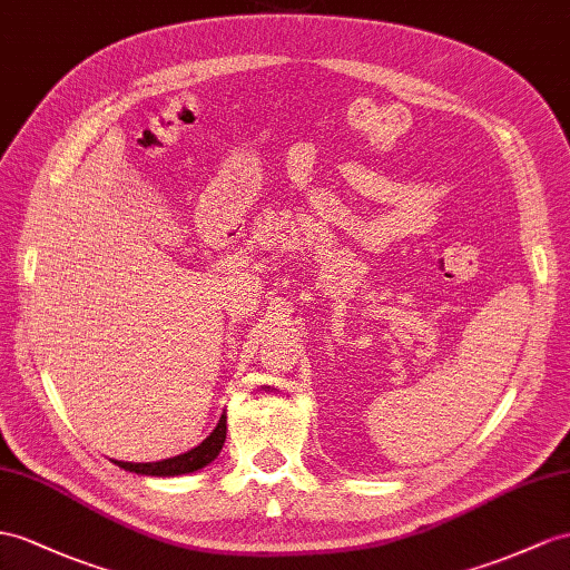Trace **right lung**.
<instances>
[{"label":"right lung","mask_w":570,"mask_h":570,"mask_svg":"<svg viewBox=\"0 0 570 570\" xmlns=\"http://www.w3.org/2000/svg\"><path fill=\"white\" fill-rule=\"evenodd\" d=\"M227 438V413L219 415V421L215 425V430L207 435L200 445H196L193 450L169 456V460L161 462H118L114 460V464H118L125 471H132V474H142V476H184V474H193L207 464H213L217 460V454L225 445Z\"/></svg>","instance_id":"obj_1"}]
</instances>
